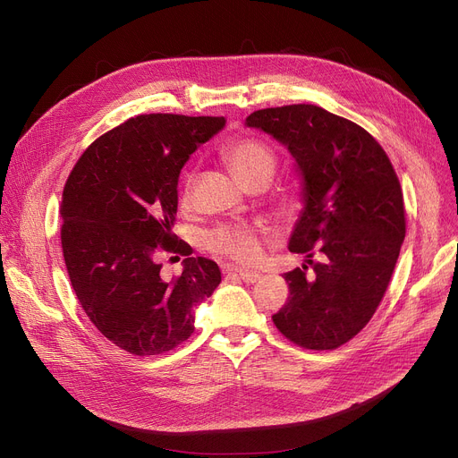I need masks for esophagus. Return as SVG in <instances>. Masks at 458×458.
Segmentation results:
<instances>
[{"instance_id":"obj_1","label":"esophagus","mask_w":458,"mask_h":458,"mask_svg":"<svg viewBox=\"0 0 458 458\" xmlns=\"http://www.w3.org/2000/svg\"><path fill=\"white\" fill-rule=\"evenodd\" d=\"M228 271H233L239 278H242L247 284H254V282H258L261 278V275L256 273V271H243V269H228Z\"/></svg>"}]
</instances>
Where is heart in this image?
Masks as SVG:
<instances>
[{"instance_id":"heart-1","label":"heart","mask_w":458,"mask_h":458,"mask_svg":"<svg viewBox=\"0 0 458 458\" xmlns=\"http://www.w3.org/2000/svg\"><path fill=\"white\" fill-rule=\"evenodd\" d=\"M225 159L230 165L235 176L245 185L263 178L273 176L276 166V156L266 142L258 139H239L225 148ZM191 199V183L187 182L183 189V202ZM208 249L215 254L226 256L239 263H254L259 254V239L250 228L239 226H223L208 233Z\"/></svg>"}]
</instances>
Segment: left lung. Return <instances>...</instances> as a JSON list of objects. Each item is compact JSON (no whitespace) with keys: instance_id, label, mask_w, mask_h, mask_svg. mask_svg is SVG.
<instances>
[{"instance_id":"left-lung-1","label":"left lung","mask_w":458,"mask_h":458,"mask_svg":"<svg viewBox=\"0 0 458 458\" xmlns=\"http://www.w3.org/2000/svg\"><path fill=\"white\" fill-rule=\"evenodd\" d=\"M245 126L285 147L302 182L287 249L306 263L284 275L290 297L273 321L301 347H340L373 318L399 258L404 206L394 166L364 128L318 106L259 109Z\"/></svg>"}]
</instances>
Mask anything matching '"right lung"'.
I'll return each mask as SVG.
<instances>
[{
    "mask_svg": "<svg viewBox=\"0 0 458 458\" xmlns=\"http://www.w3.org/2000/svg\"><path fill=\"white\" fill-rule=\"evenodd\" d=\"M225 124V116L139 114L96 139L66 180L61 243L72 287L94 327L131 354L185 342L195 308L221 284L219 266L189 256L173 226L183 165ZM161 248L188 256L173 283L158 275Z\"/></svg>",
    "mask_w": 458,
    "mask_h": 458,
    "instance_id": "add662e5",
    "label": "right lung"
}]
</instances>
